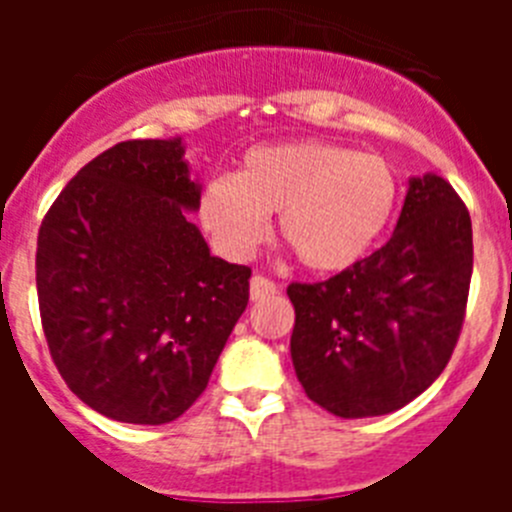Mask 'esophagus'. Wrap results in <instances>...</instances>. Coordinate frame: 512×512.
Wrapping results in <instances>:
<instances>
[{"label":"esophagus","instance_id":"34e87169","mask_svg":"<svg viewBox=\"0 0 512 512\" xmlns=\"http://www.w3.org/2000/svg\"><path fill=\"white\" fill-rule=\"evenodd\" d=\"M279 292V287L274 282H271L269 277H261V274H256V277H251V300L259 302V300H266V297H274Z\"/></svg>","mask_w":512,"mask_h":512}]
</instances>
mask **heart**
I'll return each instance as SVG.
<instances>
[{
    "label": "heart",
    "mask_w": 512,
    "mask_h": 512,
    "mask_svg": "<svg viewBox=\"0 0 512 512\" xmlns=\"http://www.w3.org/2000/svg\"><path fill=\"white\" fill-rule=\"evenodd\" d=\"M400 179L377 153L328 140L256 146L235 174L207 179L197 215L230 259H248L277 216L279 238L315 271H341L377 243L395 212Z\"/></svg>",
    "instance_id": "heart-1"
}]
</instances>
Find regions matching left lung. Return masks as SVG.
Instances as JSON below:
<instances>
[{
  "label": "left lung",
  "instance_id": "obj_1",
  "mask_svg": "<svg viewBox=\"0 0 512 512\" xmlns=\"http://www.w3.org/2000/svg\"><path fill=\"white\" fill-rule=\"evenodd\" d=\"M472 220L446 179H410L392 238L325 282H292V364L338 418L400 410L446 369L467 315Z\"/></svg>",
  "mask_w": 512,
  "mask_h": 512
}]
</instances>
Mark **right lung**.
Segmentation results:
<instances>
[{"label": "right lung", "instance_id": "obj_1", "mask_svg": "<svg viewBox=\"0 0 512 512\" xmlns=\"http://www.w3.org/2000/svg\"><path fill=\"white\" fill-rule=\"evenodd\" d=\"M182 140H122L45 212L40 323L69 390L120 423L161 425L205 392L248 305V266L212 256L187 212Z\"/></svg>", "mask_w": 512, "mask_h": 512}]
</instances>
